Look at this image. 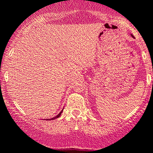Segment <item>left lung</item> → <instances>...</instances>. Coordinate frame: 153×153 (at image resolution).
Masks as SVG:
<instances>
[{
    "label": "left lung",
    "instance_id": "8db88e82",
    "mask_svg": "<svg viewBox=\"0 0 153 153\" xmlns=\"http://www.w3.org/2000/svg\"><path fill=\"white\" fill-rule=\"evenodd\" d=\"M131 36H132V37H133V38H134V36H132V35H131Z\"/></svg>",
    "mask_w": 153,
    "mask_h": 153
}]
</instances>
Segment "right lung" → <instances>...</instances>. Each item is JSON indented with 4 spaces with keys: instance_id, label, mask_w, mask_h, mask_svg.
<instances>
[{
    "instance_id": "obj_1",
    "label": "right lung",
    "mask_w": 153,
    "mask_h": 153,
    "mask_svg": "<svg viewBox=\"0 0 153 153\" xmlns=\"http://www.w3.org/2000/svg\"><path fill=\"white\" fill-rule=\"evenodd\" d=\"M62 111L60 112L59 113L58 115H56V117H52V118H50V119H48V120H53V119H55V118H57V117H59L60 116V115H61V113H62Z\"/></svg>"
}]
</instances>
